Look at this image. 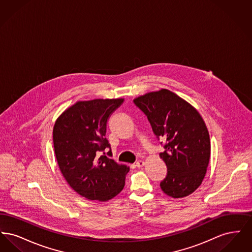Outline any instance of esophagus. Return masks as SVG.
<instances>
[{
  "label": "esophagus",
  "mask_w": 252,
  "mask_h": 252,
  "mask_svg": "<svg viewBox=\"0 0 252 252\" xmlns=\"http://www.w3.org/2000/svg\"><path fill=\"white\" fill-rule=\"evenodd\" d=\"M144 165V160H138L136 163H135V166L136 167L140 168L143 167Z\"/></svg>",
  "instance_id": "34e87169"
}]
</instances>
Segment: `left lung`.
I'll return each mask as SVG.
<instances>
[{"mask_svg": "<svg viewBox=\"0 0 252 252\" xmlns=\"http://www.w3.org/2000/svg\"><path fill=\"white\" fill-rule=\"evenodd\" d=\"M134 103L147 116L157 138L166 142L159 154L167 166L161 190L173 198L188 196L202 183L210 161L211 141L203 118L166 89L136 97Z\"/></svg>", "mask_w": 252, "mask_h": 252, "instance_id": "obj_1", "label": "left lung"}]
</instances>
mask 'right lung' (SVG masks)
<instances>
[{
    "label": "right lung",
    "instance_id": "right-lung-1",
    "mask_svg": "<svg viewBox=\"0 0 252 252\" xmlns=\"http://www.w3.org/2000/svg\"><path fill=\"white\" fill-rule=\"evenodd\" d=\"M123 98L77 101L65 109L53 129L56 158L64 179L90 200L108 201L125 186L129 167L104 155L110 147L105 138L110 114Z\"/></svg>",
    "mask_w": 252,
    "mask_h": 252
}]
</instances>
